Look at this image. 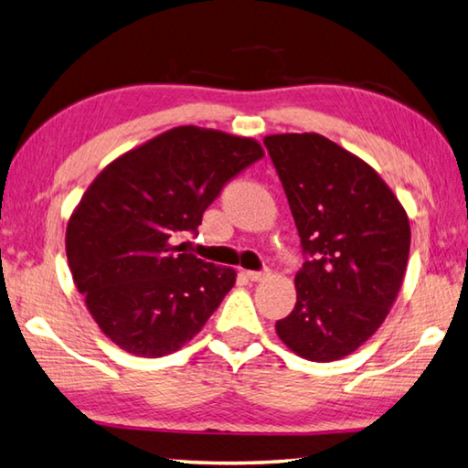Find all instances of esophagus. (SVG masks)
I'll return each mask as SVG.
<instances>
[{"mask_svg": "<svg viewBox=\"0 0 468 468\" xmlns=\"http://www.w3.org/2000/svg\"><path fill=\"white\" fill-rule=\"evenodd\" d=\"M245 276H248L250 280H253V282H260V280H266L270 276V270H260V271L248 270V271H245Z\"/></svg>", "mask_w": 468, "mask_h": 468, "instance_id": "esophagus-1", "label": "esophagus"}]
</instances>
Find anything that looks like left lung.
<instances>
[{
	"label": "left lung",
	"instance_id": "8db88e82",
	"mask_svg": "<svg viewBox=\"0 0 468 468\" xmlns=\"http://www.w3.org/2000/svg\"><path fill=\"white\" fill-rule=\"evenodd\" d=\"M304 253L296 304L276 321L294 354L331 362L380 327L401 288L411 229L401 202L367 161L317 133L263 139Z\"/></svg>",
	"mask_w": 468,
	"mask_h": 468
}]
</instances>
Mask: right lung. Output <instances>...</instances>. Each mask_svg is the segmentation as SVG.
Wrapping results in <instances>:
<instances>
[{
	"instance_id": "right-lung-1",
	"label": "right lung",
	"mask_w": 468,
	"mask_h": 468,
	"mask_svg": "<svg viewBox=\"0 0 468 468\" xmlns=\"http://www.w3.org/2000/svg\"><path fill=\"white\" fill-rule=\"evenodd\" d=\"M263 157L258 141L177 126L114 159L67 223L75 286L100 329L141 358L190 342L235 284V270L176 245L198 233L229 180Z\"/></svg>"
}]
</instances>
